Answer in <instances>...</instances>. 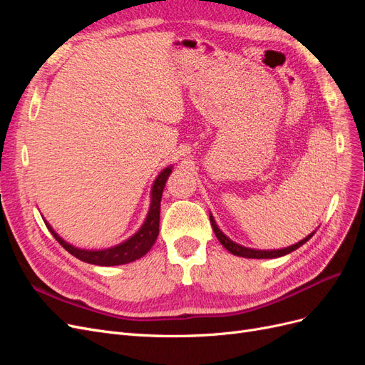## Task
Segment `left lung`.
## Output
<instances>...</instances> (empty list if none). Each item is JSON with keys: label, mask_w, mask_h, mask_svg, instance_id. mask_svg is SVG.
<instances>
[{"label": "left lung", "mask_w": 365, "mask_h": 365, "mask_svg": "<svg viewBox=\"0 0 365 365\" xmlns=\"http://www.w3.org/2000/svg\"><path fill=\"white\" fill-rule=\"evenodd\" d=\"M210 222H212V227H213V231L215 235L217 237V240L222 244L224 248H227L231 254H235V256H239V257H247V259H275V257H282V256H286V254H289L292 251H295L297 248H300L302 245H304L306 242L311 239L315 231H312L311 235H307L304 239H302L300 242H297V244L291 245V247H286V248H280V250H254V248H248V247H244V245H239L236 244V242L231 240L227 235H224V231L220 230L216 224V220L213 217V215L210 213Z\"/></svg>", "instance_id": "obj_1"}]
</instances>
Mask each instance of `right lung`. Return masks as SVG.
Instances as JSON below:
<instances>
[{"label": "right lung", "instance_id": "obj_1", "mask_svg": "<svg viewBox=\"0 0 365 365\" xmlns=\"http://www.w3.org/2000/svg\"><path fill=\"white\" fill-rule=\"evenodd\" d=\"M173 165H168V168L163 169L158 176L152 184L150 189V205H149V212L145 219L143 225L135 231L134 235L128 237L126 240L120 242V244L114 247H108L102 250H86V248H79L71 245L70 242L63 240L56 231L53 230V227L43 219L50 233L54 236L59 244L67 250L70 254H73L74 257H77L82 262L91 263V264H98V267H117V264H126L134 260L141 259L143 256H146L148 251L155 244V240L160 233V205H161V196L165 181L172 173Z\"/></svg>", "mask_w": 365, "mask_h": 365}]
</instances>
